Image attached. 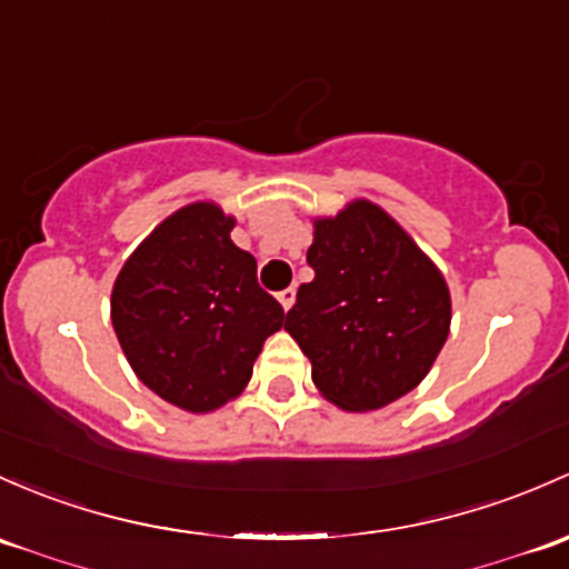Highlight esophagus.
I'll return each mask as SVG.
<instances>
[{
    "mask_svg": "<svg viewBox=\"0 0 569 569\" xmlns=\"http://www.w3.org/2000/svg\"><path fill=\"white\" fill-rule=\"evenodd\" d=\"M295 300H297V289H295V286H289V289L278 291V302L283 305V310H289L291 305H295Z\"/></svg>",
    "mask_w": 569,
    "mask_h": 569,
    "instance_id": "obj_1",
    "label": "esophagus"
}]
</instances>
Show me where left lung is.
Masks as SVG:
<instances>
[{
  "mask_svg": "<svg viewBox=\"0 0 569 569\" xmlns=\"http://www.w3.org/2000/svg\"><path fill=\"white\" fill-rule=\"evenodd\" d=\"M313 280L283 330L313 385L346 411H373L415 390L450 335L445 274L381 207L351 201L313 220Z\"/></svg>",
  "mask_w": 569,
  "mask_h": 569,
  "instance_id": "8db88e82",
  "label": "left lung"
}]
</instances>
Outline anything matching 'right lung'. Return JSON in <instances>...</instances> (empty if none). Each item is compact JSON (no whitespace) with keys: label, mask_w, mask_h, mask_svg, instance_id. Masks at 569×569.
<instances>
[{"label":"right lung","mask_w":569,"mask_h":569,"mask_svg":"<svg viewBox=\"0 0 569 569\" xmlns=\"http://www.w3.org/2000/svg\"><path fill=\"white\" fill-rule=\"evenodd\" d=\"M231 229L234 218L209 201L177 209L124 261L111 291V325L130 368L193 415L244 390L286 319Z\"/></svg>","instance_id":"add662e5"}]
</instances>
